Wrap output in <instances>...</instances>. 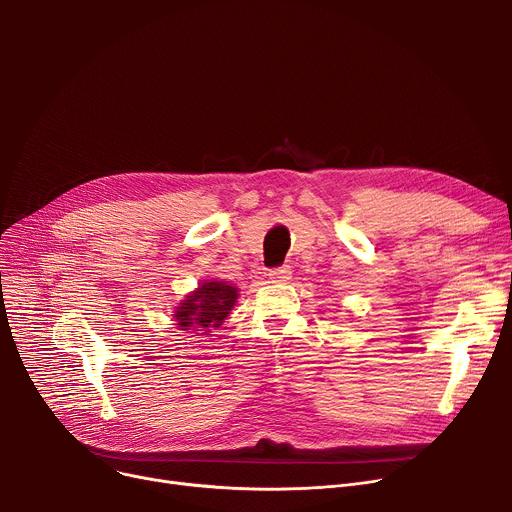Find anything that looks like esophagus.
<instances>
[{"label": "esophagus", "instance_id": "obj_1", "mask_svg": "<svg viewBox=\"0 0 512 512\" xmlns=\"http://www.w3.org/2000/svg\"><path fill=\"white\" fill-rule=\"evenodd\" d=\"M291 274H293L291 266H289V264H283V266H279V268H272V270L268 272V277H270L272 283H287V281L291 279Z\"/></svg>", "mask_w": 512, "mask_h": 512}]
</instances>
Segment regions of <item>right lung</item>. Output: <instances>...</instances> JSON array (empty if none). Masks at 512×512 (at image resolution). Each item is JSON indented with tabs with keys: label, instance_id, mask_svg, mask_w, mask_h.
I'll return each instance as SVG.
<instances>
[{
	"label": "right lung",
	"instance_id": "add662e5",
	"mask_svg": "<svg viewBox=\"0 0 512 512\" xmlns=\"http://www.w3.org/2000/svg\"><path fill=\"white\" fill-rule=\"evenodd\" d=\"M238 299V289L223 283L209 281L186 297V301L174 313L180 330L199 328L196 332H211V328H219L223 320L229 316L231 307Z\"/></svg>",
	"mask_w": 512,
	"mask_h": 512
}]
</instances>
